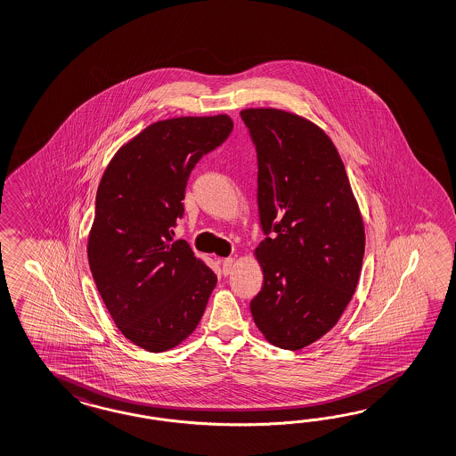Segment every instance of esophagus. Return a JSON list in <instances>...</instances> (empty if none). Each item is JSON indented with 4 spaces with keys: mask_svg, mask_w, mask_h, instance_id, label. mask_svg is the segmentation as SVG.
<instances>
[{
    "mask_svg": "<svg viewBox=\"0 0 456 456\" xmlns=\"http://www.w3.org/2000/svg\"><path fill=\"white\" fill-rule=\"evenodd\" d=\"M235 260L232 257H227V259L222 260V272H224V275H229L231 272H232V267H234Z\"/></svg>",
    "mask_w": 456,
    "mask_h": 456,
    "instance_id": "obj_1",
    "label": "esophagus"
}]
</instances>
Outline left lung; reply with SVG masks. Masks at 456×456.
I'll return each instance as SVG.
<instances>
[{"instance_id":"1","label":"left lung","mask_w":456,"mask_h":456,"mask_svg":"<svg viewBox=\"0 0 456 456\" xmlns=\"http://www.w3.org/2000/svg\"><path fill=\"white\" fill-rule=\"evenodd\" d=\"M240 118L257 151L256 248L264 285L250 302L260 332L300 350L342 317L357 289L365 229L332 139L294 112L250 108Z\"/></svg>"}]
</instances>
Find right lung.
<instances>
[{
  "label": "right lung",
  "instance_id": "add662e5",
  "mask_svg": "<svg viewBox=\"0 0 456 456\" xmlns=\"http://www.w3.org/2000/svg\"><path fill=\"white\" fill-rule=\"evenodd\" d=\"M234 127L227 114L148 126L101 177L87 260L101 298L126 338L166 352L196 330L217 283L189 244L174 240L187 179Z\"/></svg>",
  "mask_w": 456,
  "mask_h": 456
}]
</instances>
